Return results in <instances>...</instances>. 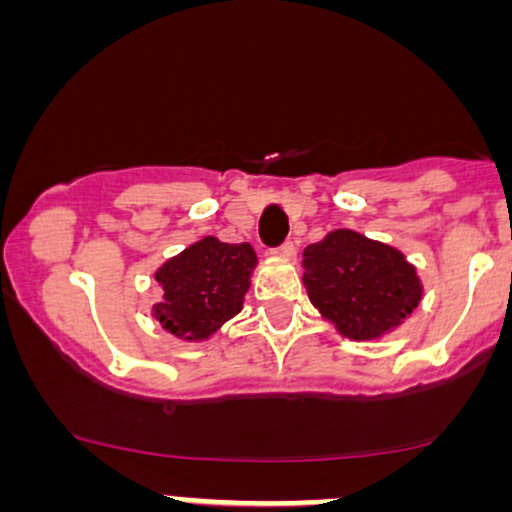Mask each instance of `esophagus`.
Returning a JSON list of instances; mask_svg holds the SVG:
<instances>
[{"instance_id":"1","label":"esophagus","mask_w":512,"mask_h":512,"mask_svg":"<svg viewBox=\"0 0 512 512\" xmlns=\"http://www.w3.org/2000/svg\"><path fill=\"white\" fill-rule=\"evenodd\" d=\"M274 252L279 257H284V260H293V257H296V245H293V240H286V243L279 245Z\"/></svg>"}]
</instances>
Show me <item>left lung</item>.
I'll list each match as a JSON object with an SVG mask.
<instances>
[{"label": "left lung", "mask_w": 512, "mask_h": 512, "mask_svg": "<svg viewBox=\"0 0 512 512\" xmlns=\"http://www.w3.org/2000/svg\"><path fill=\"white\" fill-rule=\"evenodd\" d=\"M310 303L342 337L378 339L402 325L421 301L414 264L397 248L339 228L303 250Z\"/></svg>", "instance_id": "left-lung-1"}]
</instances>
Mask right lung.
<instances>
[{
    "mask_svg": "<svg viewBox=\"0 0 512 512\" xmlns=\"http://www.w3.org/2000/svg\"><path fill=\"white\" fill-rule=\"evenodd\" d=\"M255 264L257 255L250 243L202 238L156 272L163 298L154 305V317L163 330L185 342L209 339L223 322L240 313Z\"/></svg>",
    "mask_w": 512,
    "mask_h": 512,
    "instance_id": "obj_1",
    "label": "right lung"
}]
</instances>
